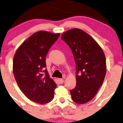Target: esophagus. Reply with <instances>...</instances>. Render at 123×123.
<instances>
[{
  "label": "esophagus",
  "instance_id": "34e87169",
  "mask_svg": "<svg viewBox=\"0 0 123 123\" xmlns=\"http://www.w3.org/2000/svg\"><path fill=\"white\" fill-rule=\"evenodd\" d=\"M58 80H59V83H60L61 84L64 83V79H58Z\"/></svg>",
  "mask_w": 123,
  "mask_h": 123
}]
</instances>
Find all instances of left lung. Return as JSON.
Masks as SVG:
<instances>
[{"instance_id":"obj_1","label":"left lung","mask_w":123,"mask_h":123,"mask_svg":"<svg viewBox=\"0 0 123 123\" xmlns=\"http://www.w3.org/2000/svg\"><path fill=\"white\" fill-rule=\"evenodd\" d=\"M61 38L69 46L76 65V86L70 90L72 99L82 104L92 99L102 85L106 59L100 46L84 31L73 28Z\"/></svg>"}]
</instances>
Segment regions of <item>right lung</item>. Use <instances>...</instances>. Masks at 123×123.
<instances>
[{
  "label": "right lung",
  "mask_w": 123,
  "mask_h": 123,
  "mask_svg": "<svg viewBox=\"0 0 123 123\" xmlns=\"http://www.w3.org/2000/svg\"><path fill=\"white\" fill-rule=\"evenodd\" d=\"M59 34L36 32L22 43L13 57V73L19 89L38 104H47L54 98L56 84L48 74L46 56Z\"/></svg>",
  "instance_id": "obj_1"
}]
</instances>
